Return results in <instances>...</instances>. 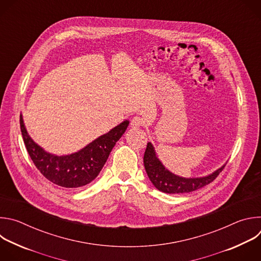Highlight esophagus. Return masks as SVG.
<instances>
[{
  "mask_svg": "<svg viewBox=\"0 0 261 261\" xmlns=\"http://www.w3.org/2000/svg\"><path fill=\"white\" fill-rule=\"evenodd\" d=\"M142 123H143V121H142V119L140 117H134V118H132V120L130 122V125H131L132 128L137 129V128L142 126Z\"/></svg>",
  "mask_w": 261,
  "mask_h": 261,
  "instance_id": "34e87169",
  "label": "esophagus"
}]
</instances>
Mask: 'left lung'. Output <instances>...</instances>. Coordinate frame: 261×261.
<instances>
[{
	"label": "left lung",
	"instance_id": "1",
	"mask_svg": "<svg viewBox=\"0 0 261 261\" xmlns=\"http://www.w3.org/2000/svg\"><path fill=\"white\" fill-rule=\"evenodd\" d=\"M143 164L147 176L150 177L155 187L159 191L169 194L188 193L198 190L212 182L223 170V168L225 167V165H223L212 174L203 177L186 178L175 175L168 171L162 165V163L156 156L154 146L152 145L151 142H147L143 156Z\"/></svg>",
	"mask_w": 261,
	"mask_h": 261
}]
</instances>
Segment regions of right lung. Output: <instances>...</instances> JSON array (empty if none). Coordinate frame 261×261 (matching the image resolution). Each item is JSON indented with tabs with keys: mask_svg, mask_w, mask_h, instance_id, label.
Returning <instances> with one entry per match:
<instances>
[{
	"mask_svg": "<svg viewBox=\"0 0 261 261\" xmlns=\"http://www.w3.org/2000/svg\"><path fill=\"white\" fill-rule=\"evenodd\" d=\"M19 122L27 151L37 169L48 180L65 188L83 187L94 180L129 125V121H124L77 153L56 156L45 152L29 136L21 115Z\"/></svg>",
	"mask_w": 261,
	"mask_h": 261,
	"instance_id": "add662e5",
	"label": "right lung"
}]
</instances>
